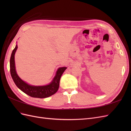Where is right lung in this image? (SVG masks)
I'll list each match as a JSON object with an SVG mask.
<instances>
[{"mask_svg": "<svg viewBox=\"0 0 131 131\" xmlns=\"http://www.w3.org/2000/svg\"><path fill=\"white\" fill-rule=\"evenodd\" d=\"M17 48V44H16L15 49L12 52L10 58V75L17 87L27 95L35 98H47L56 93L59 88L61 75L67 68L62 67L58 68L52 81L48 84L40 86L29 84L22 80L17 74L15 67V54Z\"/></svg>", "mask_w": 131, "mask_h": 131, "instance_id": "1", "label": "right lung"}]
</instances>
